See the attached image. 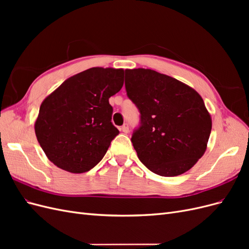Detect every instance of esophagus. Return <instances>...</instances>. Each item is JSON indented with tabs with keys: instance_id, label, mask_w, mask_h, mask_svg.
Wrapping results in <instances>:
<instances>
[{
	"instance_id": "1",
	"label": "esophagus",
	"mask_w": 249,
	"mask_h": 249,
	"mask_svg": "<svg viewBox=\"0 0 249 249\" xmlns=\"http://www.w3.org/2000/svg\"><path fill=\"white\" fill-rule=\"evenodd\" d=\"M120 130H122L124 133H129V131H130V129H129V124H124L123 126H122V129H120Z\"/></svg>"
}]
</instances>
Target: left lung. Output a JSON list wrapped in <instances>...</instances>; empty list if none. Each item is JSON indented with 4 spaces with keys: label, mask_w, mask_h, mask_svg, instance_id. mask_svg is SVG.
Listing matches in <instances>:
<instances>
[{
    "label": "left lung",
    "mask_w": 249,
    "mask_h": 249,
    "mask_svg": "<svg viewBox=\"0 0 249 249\" xmlns=\"http://www.w3.org/2000/svg\"><path fill=\"white\" fill-rule=\"evenodd\" d=\"M125 91L140 113L131 141L142 164L161 177L189 170L205 154L212 120L191 87L152 70H125Z\"/></svg>",
    "instance_id": "1"
}]
</instances>
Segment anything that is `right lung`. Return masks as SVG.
Returning a JSON list of instances; mask_svg holds the SVG:
<instances>
[{"label":"right lung","mask_w":249,"mask_h":249,"mask_svg":"<svg viewBox=\"0 0 249 249\" xmlns=\"http://www.w3.org/2000/svg\"><path fill=\"white\" fill-rule=\"evenodd\" d=\"M124 85V70L92 67L64 81L41 104L35 134L57 167L82 173L99 164L119 134L110 96Z\"/></svg>","instance_id":"1"}]
</instances>
